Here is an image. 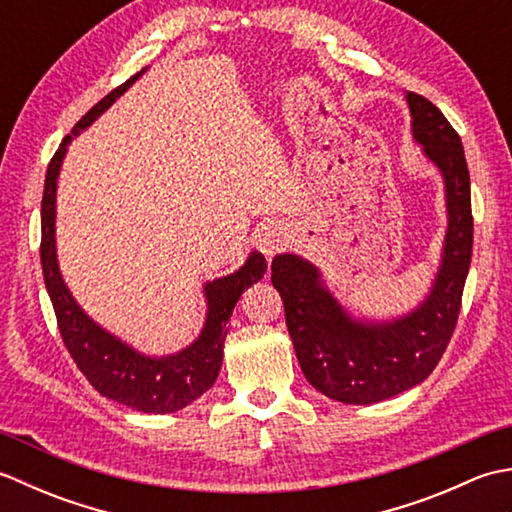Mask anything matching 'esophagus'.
I'll list each match as a JSON object with an SVG mask.
<instances>
[{"instance_id": "obj_1", "label": "esophagus", "mask_w": 512, "mask_h": 512, "mask_svg": "<svg viewBox=\"0 0 512 512\" xmlns=\"http://www.w3.org/2000/svg\"><path fill=\"white\" fill-rule=\"evenodd\" d=\"M284 233H279V231H268V233H264V237L259 239V250H262L264 255H275L277 250L284 246Z\"/></svg>"}]
</instances>
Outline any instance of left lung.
I'll use <instances>...</instances> for the list:
<instances>
[{"mask_svg": "<svg viewBox=\"0 0 512 512\" xmlns=\"http://www.w3.org/2000/svg\"><path fill=\"white\" fill-rule=\"evenodd\" d=\"M411 136L444 184L447 231L438 273L416 308L391 319L354 317L308 259H273V286L308 383L345 405H372L420 385L451 341L473 253L471 178L460 136L431 101L405 94Z\"/></svg>", "mask_w": 512, "mask_h": 512, "instance_id": "8db88e82", "label": "left lung"}]
</instances>
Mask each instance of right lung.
Masks as SVG:
<instances>
[{"label": "right lung", "mask_w": 512, "mask_h": 512, "mask_svg": "<svg viewBox=\"0 0 512 512\" xmlns=\"http://www.w3.org/2000/svg\"><path fill=\"white\" fill-rule=\"evenodd\" d=\"M145 72L147 68L96 103L74 125L72 134L63 138L57 154L50 160L41 200V266L63 343L92 387L105 398L136 411L173 413L191 405L213 387L222 367L226 325L231 321L235 303L246 288L264 277L268 266L264 255L253 250L246 262L231 275L206 281L202 286L206 317L198 339H193L180 352L165 356H151L136 350L121 336L96 323L72 297L57 259V180L63 158L68 154L72 140L85 132L105 110H110L114 101L121 99Z\"/></svg>", "instance_id": "1"}]
</instances>
